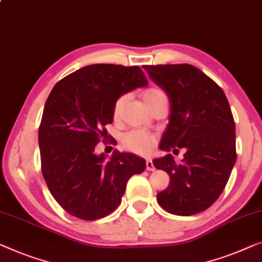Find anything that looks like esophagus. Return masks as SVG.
<instances>
[{"instance_id":"obj_1","label":"esophagus","mask_w":262,"mask_h":262,"mask_svg":"<svg viewBox=\"0 0 262 262\" xmlns=\"http://www.w3.org/2000/svg\"><path fill=\"white\" fill-rule=\"evenodd\" d=\"M146 170H149V171H154L155 169V165H154V163H152V161H151V159H146Z\"/></svg>"}]
</instances>
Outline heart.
<instances>
[{"mask_svg":"<svg viewBox=\"0 0 262 262\" xmlns=\"http://www.w3.org/2000/svg\"><path fill=\"white\" fill-rule=\"evenodd\" d=\"M142 97L150 110H152L161 100L166 99L165 93L158 87L145 89L143 91ZM124 101L125 96H120L116 100L115 106H113V118L115 119H118L120 117ZM155 142H156V137L152 134L145 130H140V128L128 131L122 137V145L124 149L137 155H149L152 151Z\"/></svg>","mask_w":262,"mask_h":262,"instance_id":"b5f03b06","label":"heart"}]
</instances>
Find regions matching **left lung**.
Masks as SVG:
<instances>
[{"label":"left lung","instance_id":"8db88e82","mask_svg":"<svg viewBox=\"0 0 262 262\" xmlns=\"http://www.w3.org/2000/svg\"><path fill=\"white\" fill-rule=\"evenodd\" d=\"M144 70L165 91L171 107L159 147L173 154L185 150L181 163L171 154L152 162L170 177L157 201L173 215L199 214L221 195L236 161L232 110L221 87L195 66L145 65Z\"/></svg>","mask_w":262,"mask_h":262}]
</instances>
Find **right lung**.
<instances>
[{
    "label": "right lung",
    "mask_w": 262,
    "mask_h": 262,
    "mask_svg": "<svg viewBox=\"0 0 262 262\" xmlns=\"http://www.w3.org/2000/svg\"><path fill=\"white\" fill-rule=\"evenodd\" d=\"M145 85L139 66L97 63L53 87L39 127L41 171L68 214L86 221L105 217L122 202L130 177L145 170L137 155L115 151L106 159L94 152L101 138L108 139L105 126L112 123L116 100Z\"/></svg>",
    "instance_id": "right-lung-1"
}]
</instances>
